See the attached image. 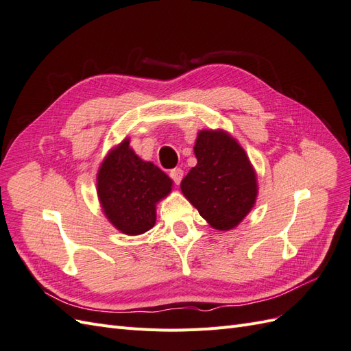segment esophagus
I'll list each match as a JSON object with an SVG mask.
<instances>
[{
    "mask_svg": "<svg viewBox=\"0 0 351 351\" xmlns=\"http://www.w3.org/2000/svg\"><path fill=\"white\" fill-rule=\"evenodd\" d=\"M183 174L184 173H183L182 168H174V169H171V171H169V177L174 180L176 184H180V182H182Z\"/></svg>",
    "mask_w": 351,
    "mask_h": 351,
    "instance_id": "34e87169",
    "label": "esophagus"
}]
</instances>
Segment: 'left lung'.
<instances>
[{
  "label": "left lung",
  "instance_id": "8db88e82",
  "mask_svg": "<svg viewBox=\"0 0 351 351\" xmlns=\"http://www.w3.org/2000/svg\"><path fill=\"white\" fill-rule=\"evenodd\" d=\"M196 167L182 180V192L210 227H237L254 206L256 173L239 142L224 130H200Z\"/></svg>",
  "mask_w": 351,
  "mask_h": 351
}]
</instances>
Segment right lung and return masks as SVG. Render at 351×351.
<instances>
[{"instance_id":"right-lung-1","label":"right lung","mask_w":351,"mask_h":351,"mask_svg":"<svg viewBox=\"0 0 351 351\" xmlns=\"http://www.w3.org/2000/svg\"><path fill=\"white\" fill-rule=\"evenodd\" d=\"M97 190L105 217L127 236H139L156 221V204L171 192L173 180L134 154L124 139L102 161Z\"/></svg>"}]
</instances>
